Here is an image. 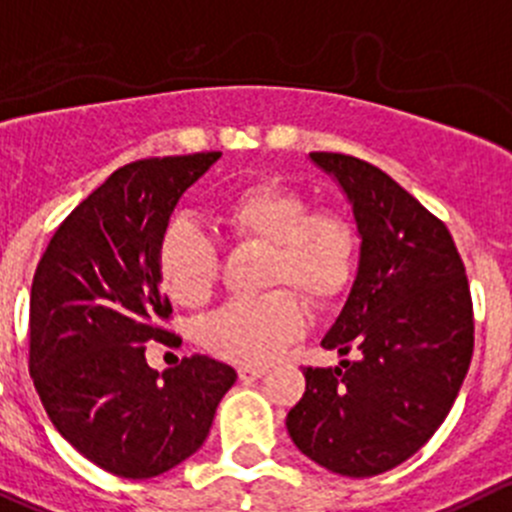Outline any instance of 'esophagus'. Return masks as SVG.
Returning a JSON list of instances; mask_svg holds the SVG:
<instances>
[{
	"label": "esophagus",
	"instance_id": "obj_1",
	"mask_svg": "<svg viewBox=\"0 0 512 512\" xmlns=\"http://www.w3.org/2000/svg\"><path fill=\"white\" fill-rule=\"evenodd\" d=\"M266 374L264 367H241L238 369V379L241 382H253V379H261Z\"/></svg>",
	"mask_w": 512,
	"mask_h": 512
}]
</instances>
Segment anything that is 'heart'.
<instances>
[{
	"label": "heart",
	"instance_id": "b5f03b06",
	"mask_svg": "<svg viewBox=\"0 0 512 512\" xmlns=\"http://www.w3.org/2000/svg\"><path fill=\"white\" fill-rule=\"evenodd\" d=\"M223 226L241 241L266 243V284H289L314 304L347 289L357 259V233L332 208L309 211L304 193L281 180H261L233 191L221 203ZM165 291L183 306H201L218 274L216 248L193 221L178 218L158 246ZM304 304L291 289L238 299L201 324V344L228 362L266 364L304 329Z\"/></svg>",
	"mask_w": 512,
	"mask_h": 512
}]
</instances>
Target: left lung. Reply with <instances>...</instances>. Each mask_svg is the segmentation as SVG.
<instances>
[{
    "instance_id": "1",
    "label": "left lung",
    "mask_w": 512,
    "mask_h": 512,
    "mask_svg": "<svg viewBox=\"0 0 512 512\" xmlns=\"http://www.w3.org/2000/svg\"><path fill=\"white\" fill-rule=\"evenodd\" d=\"M352 206L359 259L321 339L339 367H306L286 430L309 460L372 478L415 455L445 422L472 359V301L445 223L387 173L342 153H309Z\"/></svg>"
}]
</instances>
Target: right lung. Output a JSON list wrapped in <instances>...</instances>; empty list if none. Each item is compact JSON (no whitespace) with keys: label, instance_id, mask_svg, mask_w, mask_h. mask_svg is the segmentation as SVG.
<instances>
[{"label":"right lung","instance_id":"1","mask_svg":"<svg viewBox=\"0 0 512 512\" xmlns=\"http://www.w3.org/2000/svg\"><path fill=\"white\" fill-rule=\"evenodd\" d=\"M221 153L168 155L115 170L52 236L29 294V374L55 430L128 480L193 455L236 382L206 354L158 372L145 344L168 342L158 246L180 196Z\"/></svg>","mask_w":512,"mask_h":512}]
</instances>
